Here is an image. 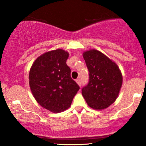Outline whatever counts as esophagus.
Here are the masks:
<instances>
[{"mask_svg":"<svg viewBox=\"0 0 146 146\" xmlns=\"http://www.w3.org/2000/svg\"><path fill=\"white\" fill-rule=\"evenodd\" d=\"M75 82H76L77 84H78L79 86H81V82H80V78H78L77 80H75Z\"/></svg>","mask_w":146,"mask_h":146,"instance_id":"34e87169","label":"esophagus"}]
</instances>
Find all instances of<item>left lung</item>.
<instances>
[{"label":"left lung","mask_w":146,"mask_h":146,"mask_svg":"<svg viewBox=\"0 0 146 146\" xmlns=\"http://www.w3.org/2000/svg\"><path fill=\"white\" fill-rule=\"evenodd\" d=\"M89 72V82L82 90L87 104L95 110L108 108L117 100L123 82L117 64L96 49L83 53Z\"/></svg>","instance_id":"obj_1"}]
</instances>
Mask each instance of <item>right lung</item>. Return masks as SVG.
<instances>
[{"label":"right lung","mask_w":146,"mask_h":146,"mask_svg":"<svg viewBox=\"0 0 146 146\" xmlns=\"http://www.w3.org/2000/svg\"><path fill=\"white\" fill-rule=\"evenodd\" d=\"M68 55L61 48L46 52L30 68L29 83L33 96L42 107L52 113L68 109L80 89L66 64Z\"/></svg>","instance_id":"1"}]
</instances>
